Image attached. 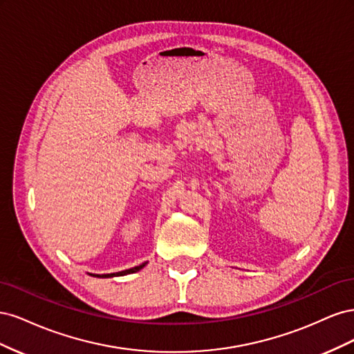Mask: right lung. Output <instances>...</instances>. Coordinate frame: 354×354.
<instances>
[{"label":"right lung","instance_id":"1","mask_svg":"<svg viewBox=\"0 0 354 354\" xmlns=\"http://www.w3.org/2000/svg\"><path fill=\"white\" fill-rule=\"evenodd\" d=\"M146 266V263L137 266V267H133V269H128V270H124V272H118V273H111V274H93V276H97V277H112V276H124V274H130V273H136L140 269H143V267Z\"/></svg>","mask_w":354,"mask_h":354}]
</instances>
